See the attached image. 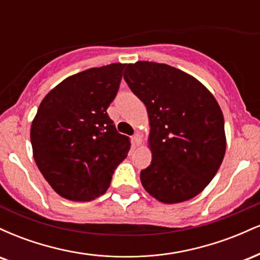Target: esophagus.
Segmentation results:
<instances>
[{
	"label": "esophagus",
	"mask_w": 260,
	"mask_h": 260,
	"mask_svg": "<svg viewBox=\"0 0 260 260\" xmlns=\"http://www.w3.org/2000/svg\"><path fill=\"white\" fill-rule=\"evenodd\" d=\"M133 142H134V144L139 145L140 143H142V136H140L139 133L134 134V136H133Z\"/></svg>",
	"instance_id": "34e87169"
}]
</instances>
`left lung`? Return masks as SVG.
Wrapping results in <instances>:
<instances>
[{"mask_svg": "<svg viewBox=\"0 0 260 260\" xmlns=\"http://www.w3.org/2000/svg\"><path fill=\"white\" fill-rule=\"evenodd\" d=\"M123 78L149 116L151 164L143 187L165 204L186 202L216 175L226 150L222 111L194 77L165 63L127 64Z\"/></svg>", "mask_w": 260, "mask_h": 260, "instance_id": "1", "label": "left lung"}]
</instances>
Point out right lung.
<instances>
[{
	"label": "right lung",
	"instance_id": "obj_1",
	"mask_svg": "<svg viewBox=\"0 0 260 260\" xmlns=\"http://www.w3.org/2000/svg\"><path fill=\"white\" fill-rule=\"evenodd\" d=\"M126 64L111 63L73 74L41 101L31 123L32 155L57 194L89 202L106 192L129 138L107 115Z\"/></svg>",
	"mask_w": 260,
	"mask_h": 260
}]
</instances>
